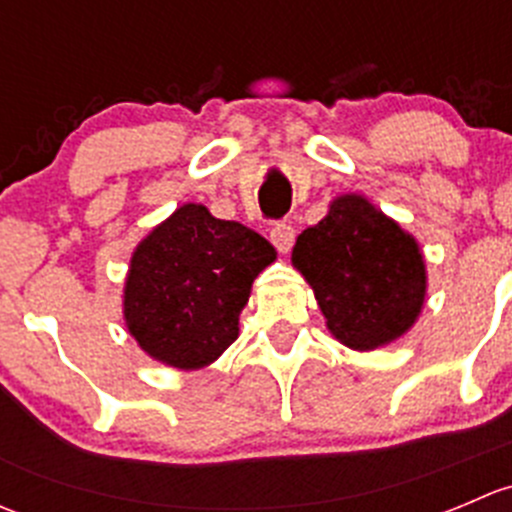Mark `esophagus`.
I'll list each match as a JSON object with an SVG mask.
<instances>
[{
  "label": "esophagus",
  "mask_w": 512,
  "mask_h": 512,
  "mask_svg": "<svg viewBox=\"0 0 512 512\" xmlns=\"http://www.w3.org/2000/svg\"><path fill=\"white\" fill-rule=\"evenodd\" d=\"M270 240L280 252H289V247L294 245V227L289 223H275L270 230Z\"/></svg>",
  "instance_id": "esophagus-1"
}]
</instances>
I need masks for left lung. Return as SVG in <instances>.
I'll use <instances>...</instances> for the list:
<instances>
[{"label": "left lung", "instance_id": "left-lung-1", "mask_svg": "<svg viewBox=\"0 0 512 512\" xmlns=\"http://www.w3.org/2000/svg\"><path fill=\"white\" fill-rule=\"evenodd\" d=\"M292 262L347 347L376 349L414 324L426 294L416 240L361 195H344L297 237Z\"/></svg>", "mask_w": 512, "mask_h": 512}]
</instances>
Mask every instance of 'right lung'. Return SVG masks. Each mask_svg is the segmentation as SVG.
I'll list each match as a JSON object with an SVG mask.
<instances>
[{
	"label": "right lung",
	"mask_w": 512,
	"mask_h": 512,
	"mask_svg": "<svg viewBox=\"0 0 512 512\" xmlns=\"http://www.w3.org/2000/svg\"><path fill=\"white\" fill-rule=\"evenodd\" d=\"M275 255L260 232L183 205L133 252L123 302L128 332L170 366L210 364L237 339L252 280Z\"/></svg>",
	"instance_id": "1"
}]
</instances>
